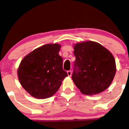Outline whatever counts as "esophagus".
<instances>
[{"label":"esophagus","mask_w":129,"mask_h":129,"mask_svg":"<svg viewBox=\"0 0 129 129\" xmlns=\"http://www.w3.org/2000/svg\"><path fill=\"white\" fill-rule=\"evenodd\" d=\"M67 73H68V75L69 77H70L72 76V71L71 70H69V71L67 72Z\"/></svg>","instance_id":"obj_1"}]
</instances>
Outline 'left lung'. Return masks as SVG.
Returning a JSON list of instances; mask_svg holds the SVG:
<instances>
[{
  "mask_svg": "<svg viewBox=\"0 0 129 129\" xmlns=\"http://www.w3.org/2000/svg\"><path fill=\"white\" fill-rule=\"evenodd\" d=\"M76 60L72 80L83 94H96L107 89L116 72L115 59L109 50L92 41L74 46Z\"/></svg>",
  "mask_w": 129,
  "mask_h": 129,
  "instance_id": "left-lung-1",
  "label": "left lung"
}]
</instances>
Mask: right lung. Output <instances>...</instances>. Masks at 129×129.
Masks as SVG:
<instances>
[{
	"label": "right lung",
	"instance_id": "1",
	"mask_svg": "<svg viewBox=\"0 0 129 129\" xmlns=\"http://www.w3.org/2000/svg\"><path fill=\"white\" fill-rule=\"evenodd\" d=\"M57 43L43 45L26 55L19 64L20 83L31 96L46 99L55 94L68 76L63 69V59Z\"/></svg>",
	"mask_w": 129,
	"mask_h": 129
}]
</instances>
